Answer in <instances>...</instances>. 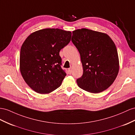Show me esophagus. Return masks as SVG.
<instances>
[{
    "mask_svg": "<svg viewBox=\"0 0 135 135\" xmlns=\"http://www.w3.org/2000/svg\"><path fill=\"white\" fill-rule=\"evenodd\" d=\"M68 73H69V74H72V68H69L68 70Z\"/></svg>",
    "mask_w": 135,
    "mask_h": 135,
    "instance_id": "1",
    "label": "esophagus"
}]
</instances>
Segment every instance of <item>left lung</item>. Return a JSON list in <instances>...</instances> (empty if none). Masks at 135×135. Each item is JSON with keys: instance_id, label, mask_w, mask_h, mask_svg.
<instances>
[{"instance_id": "left-lung-1", "label": "left lung", "mask_w": 135, "mask_h": 135, "mask_svg": "<svg viewBox=\"0 0 135 135\" xmlns=\"http://www.w3.org/2000/svg\"><path fill=\"white\" fill-rule=\"evenodd\" d=\"M80 55L83 68L78 86L88 92H103L112 84L119 71L115 43L108 35L87 28L72 32L71 39Z\"/></svg>"}]
</instances>
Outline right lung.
Wrapping results in <instances>:
<instances>
[{"instance_id": "obj_1", "label": "right lung", "mask_w": 135, "mask_h": 135, "mask_svg": "<svg viewBox=\"0 0 135 135\" xmlns=\"http://www.w3.org/2000/svg\"><path fill=\"white\" fill-rule=\"evenodd\" d=\"M72 33L46 28L31 33L20 49V71L25 82L40 94L61 85L66 74L61 68L59 52L71 41Z\"/></svg>"}]
</instances>
